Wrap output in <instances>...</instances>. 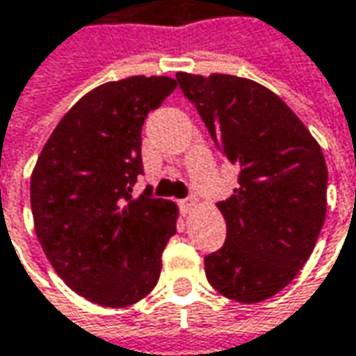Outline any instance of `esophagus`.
Segmentation results:
<instances>
[{
  "label": "esophagus",
  "mask_w": 356,
  "mask_h": 356,
  "mask_svg": "<svg viewBox=\"0 0 356 356\" xmlns=\"http://www.w3.org/2000/svg\"><path fill=\"white\" fill-rule=\"evenodd\" d=\"M193 207H195V199H183V201H179V209H181L183 215H189L191 211H193Z\"/></svg>",
  "instance_id": "1"
}]
</instances>
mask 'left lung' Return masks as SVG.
<instances>
[{"mask_svg": "<svg viewBox=\"0 0 356 356\" xmlns=\"http://www.w3.org/2000/svg\"><path fill=\"white\" fill-rule=\"evenodd\" d=\"M216 149L240 169L238 187L216 207L227 242L204 274L228 300L276 296L309 260L327 215V165L317 140L277 94L250 79L177 72Z\"/></svg>", "mask_w": 356, "mask_h": 356, "instance_id": "8db88e82", "label": "left lung"}]
</instances>
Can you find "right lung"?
I'll list each match as a JSON object with an SVG mask.
<instances>
[{"mask_svg":"<svg viewBox=\"0 0 356 356\" xmlns=\"http://www.w3.org/2000/svg\"><path fill=\"white\" fill-rule=\"evenodd\" d=\"M177 88L171 76H128L84 94L56 124L31 173L35 234L72 291L128 307L155 288L179 209L149 191L134 199L141 126Z\"/></svg>","mask_w":356,"mask_h":356,"instance_id":"add662e5","label":"right lung"}]
</instances>
